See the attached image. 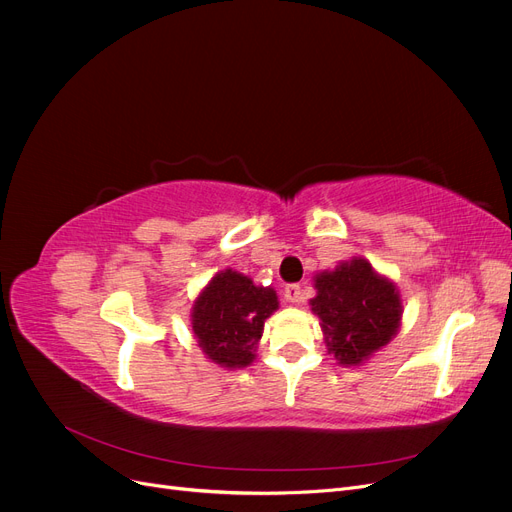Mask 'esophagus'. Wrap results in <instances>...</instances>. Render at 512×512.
<instances>
[{"instance_id":"34e87169","label":"esophagus","mask_w":512,"mask_h":512,"mask_svg":"<svg viewBox=\"0 0 512 512\" xmlns=\"http://www.w3.org/2000/svg\"><path fill=\"white\" fill-rule=\"evenodd\" d=\"M284 299H286V303H290V305H299L301 299H303L301 286H299V284H288V286L284 288Z\"/></svg>"}]
</instances>
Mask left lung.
<instances>
[{"label": "left lung", "instance_id": "obj_1", "mask_svg": "<svg viewBox=\"0 0 512 512\" xmlns=\"http://www.w3.org/2000/svg\"><path fill=\"white\" fill-rule=\"evenodd\" d=\"M314 288L316 297L309 305L320 318L324 344L339 365H363L397 335L404 314L401 294L367 258L354 256L333 271L316 273Z\"/></svg>", "mask_w": 512, "mask_h": 512}]
</instances>
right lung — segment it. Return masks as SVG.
<instances>
[{"instance_id":"right-lung-1","label":"right lung","mask_w":512,"mask_h":512,"mask_svg":"<svg viewBox=\"0 0 512 512\" xmlns=\"http://www.w3.org/2000/svg\"><path fill=\"white\" fill-rule=\"evenodd\" d=\"M280 307L271 286H258L239 271L215 273L192 305V333L207 359L243 369L256 359L265 320Z\"/></svg>"}]
</instances>
